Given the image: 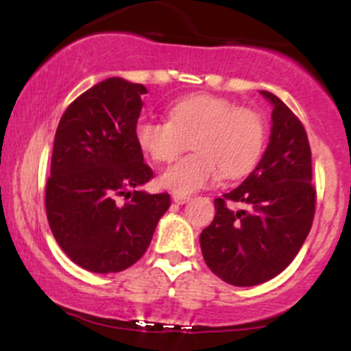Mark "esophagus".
Returning a JSON list of instances; mask_svg holds the SVG:
<instances>
[{
    "instance_id": "34e87169",
    "label": "esophagus",
    "mask_w": 351,
    "mask_h": 351,
    "mask_svg": "<svg viewBox=\"0 0 351 351\" xmlns=\"http://www.w3.org/2000/svg\"><path fill=\"white\" fill-rule=\"evenodd\" d=\"M171 199H173V203H176V204H184L189 199V196L180 195V193H173Z\"/></svg>"
}]
</instances>
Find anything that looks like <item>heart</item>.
I'll use <instances>...</instances> for the list:
<instances>
[{"label":"heart","mask_w":351,"mask_h":351,"mask_svg":"<svg viewBox=\"0 0 351 351\" xmlns=\"http://www.w3.org/2000/svg\"><path fill=\"white\" fill-rule=\"evenodd\" d=\"M170 120L142 119L135 125L140 148L158 163H171L188 148L195 153L163 173L160 183L186 195L206 188L223 175L241 178L254 170L264 152V117L217 95L181 99L168 110Z\"/></svg>","instance_id":"b5f03b06"}]
</instances>
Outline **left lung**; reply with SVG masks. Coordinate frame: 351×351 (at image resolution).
<instances>
[{"label":"left lung","instance_id":"1","mask_svg":"<svg viewBox=\"0 0 351 351\" xmlns=\"http://www.w3.org/2000/svg\"><path fill=\"white\" fill-rule=\"evenodd\" d=\"M271 142L251 175L215 199V219L199 236L208 267L224 282L251 287L292 263L315 216L312 152L299 117L271 92ZM243 204V210H234Z\"/></svg>","mask_w":351,"mask_h":351}]
</instances>
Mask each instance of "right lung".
I'll return each mask as SVG.
<instances>
[{
    "instance_id": "right-lung-1",
    "label": "right lung",
    "mask_w": 351,
    "mask_h": 351,
    "mask_svg": "<svg viewBox=\"0 0 351 351\" xmlns=\"http://www.w3.org/2000/svg\"><path fill=\"white\" fill-rule=\"evenodd\" d=\"M147 88L120 77L95 84L60 117L46 213L64 252L90 272H120L148 249L170 195H148L152 168L135 138Z\"/></svg>"
}]
</instances>
